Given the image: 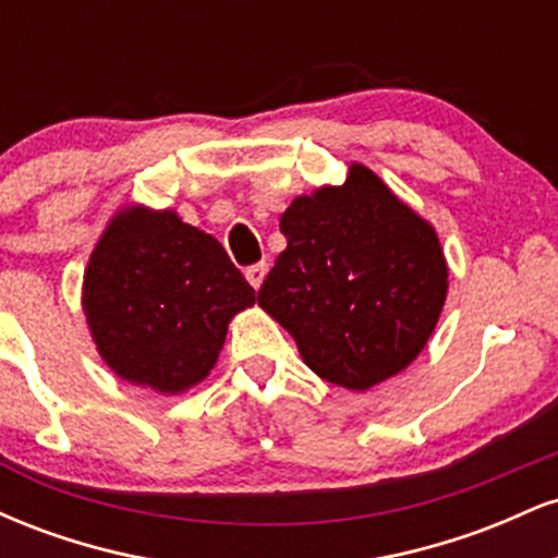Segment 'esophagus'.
I'll list each match as a JSON object with an SVG mask.
<instances>
[{
    "label": "esophagus",
    "instance_id": "1",
    "mask_svg": "<svg viewBox=\"0 0 558 558\" xmlns=\"http://www.w3.org/2000/svg\"><path fill=\"white\" fill-rule=\"evenodd\" d=\"M267 275V262H257V265H248L246 267V280L252 283L254 288L262 286V280H265Z\"/></svg>",
    "mask_w": 558,
    "mask_h": 558
}]
</instances>
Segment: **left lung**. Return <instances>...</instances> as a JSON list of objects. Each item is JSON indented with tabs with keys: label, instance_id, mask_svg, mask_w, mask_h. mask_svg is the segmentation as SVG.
Returning a JSON list of instances; mask_svg holds the SVG:
<instances>
[{
	"label": "left lung",
	"instance_id": "8db88e82",
	"mask_svg": "<svg viewBox=\"0 0 558 558\" xmlns=\"http://www.w3.org/2000/svg\"><path fill=\"white\" fill-rule=\"evenodd\" d=\"M286 252L257 301L323 380L367 390L414 362L446 301L435 230L373 170L293 198L280 217Z\"/></svg>",
	"mask_w": 558,
	"mask_h": 558
}]
</instances>
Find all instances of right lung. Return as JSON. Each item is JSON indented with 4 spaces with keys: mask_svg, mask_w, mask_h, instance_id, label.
Segmentation results:
<instances>
[{
    "mask_svg": "<svg viewBox=\"0 0 558 558\" xmlns=\"http://www.w3.org/2000/svg\"><path fill=\"white\" fill-rule=\"evenodd\" d=\"M254 301L222 243L170 209L120 213L83 275V312L101 360L159 393L204 380L230 317Z\"/></svg>",
    "mask_w": 558,
    "mask_h": 558,
    "instance_id": "right-lung-1",
    "label": "right lung"
}]
</instances>
